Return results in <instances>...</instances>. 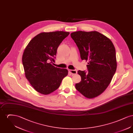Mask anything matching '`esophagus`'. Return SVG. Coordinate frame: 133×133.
I'll return each instance as SVG.
<instances>
[{
  "mask_svg": "<svg viewBox=\"0 0 133 133\" xmlns=\"http://www.w3.org/2000/svg\"><path fill=\"white\" fill-rule=\"evenodd\" d=\"M69 72H70L71 74H72V75L76 74L77 73L76 70H69Z\"/></svg>",
  "mask_w": 133,
  "mask_h": 133,
  "instance_id": "34e87169",
  "label": "esophagus"
}]
</instances>
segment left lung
<instances>
[{"instance_id": "1", "label": "left lung", "mask_w": 133, "mask_h": 133, "mask_svg": "<svg viewBox=\"0 0 133 133\" xmlns=\"http://www.w3.org/2000/svg\"><path fill=\"white\" fill-rule=\"evenodd\" d=\"M81 59L88 61V72L79 70L81 81L75 88L85 97H96L106 89L117 69L116 50L110 39L97 31L71 33Z\"/></svg>"}]
</instances>
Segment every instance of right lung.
I'll return each instance as SVG.
<instances>
[{"label": "right lung", "mask_w": 133, "mask_h": 133, "mask_svg": "<svg viewBox=\"0 0 133 133\" xmlns=\"http://www.w3.org/2000/svg\"><path fill=\"white\" fill-rule=\"evenodd\" d=\"M69 32H42L32 38L22 55L26 79L37 92L48 95L58 88L68 70L53 66L59 45Z\"/></svg>", "instance_id": "right-lung-1"}]
</instances>
